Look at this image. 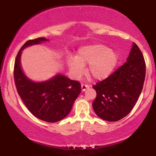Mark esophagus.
<instances>
[{"instance_id":"34e87169","label":"esophagus","mask_w":156,"mask_h":156,"mask_svg":"<svg viewBox=\"0 0 156 156\" xmlns=\"http://www.w3.org/2000/svg\"><path fill=\"white\" fill-rule=\"evenodd\" d=\"M81 87H82V91H84L87 88H89V85L85 84H82V85H81Z\"/></svg>"}]
</instances>
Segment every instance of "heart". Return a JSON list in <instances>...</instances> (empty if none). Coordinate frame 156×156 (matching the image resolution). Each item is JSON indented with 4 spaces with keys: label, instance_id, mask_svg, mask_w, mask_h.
Returning a JSON list of instances; mask_svg holds the SVG:
<instances>
[{
    "label": "heart",
    "instance_id": "heart-1",
    "mask_svg": "<svg viewBox=\"0 0 156 156\" xmlns=\"http://www.w3.org/2000/svg\"><path fill=\"white\" fill-rule=\"evenodd\" d=\"M117 53L106 45L94 44L81 48L76 58L68 60L70 72L74 76H80L84 72V67L89 65L88 72L96 80L106 79L112 74L118 62Z\"/></svg>",
    "mask_w": 156,
    "mask_h": 156
}]
</instances>
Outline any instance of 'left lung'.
I'll return each instance as SVG.
<instances>
[{"mask_svg": "<svg viewBox=\"0 0 156 156\" xmlns=\"http://www.w3.org/2000/svg\"><path fill=\"white\" fill-rule=\"evenodd\" d=\"M146 76V62L133 43L127 61L105 80L94 85L97 92L92 106L99 118L117 121L127 116L141 93Z\"/></svg>", "mask_w": 156, "mask_h": 156, "instance_id": "obj_1", "label": "left lung"}]
</instances>
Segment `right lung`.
Listing matches in <instances>:
<instances>
[{"instance_id": "add662e5", "label": "right lung", "mask_w": 156, "mask_h": 156, "mask_svg": "<svg viewBox=\"0 0 156 156\" xmlns=\"http://www.w3.org/2000/svg\"><path fill=\"white\" fill-rule=\"evenodd\" d=\"M46 38L30 40L22 46L14 65V80L19 96L30 112L37 118L50 123L67 116L82 91L78 81L59 74L44 82H33L23 74L20 67L21 51L27 46L47 41Z\"/></svg>"}]
</instances>
